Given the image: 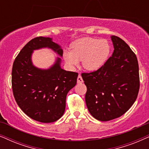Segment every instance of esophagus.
I'll list each match as a JSON object with an SVG mask.
<instances>
[{
	"label": "esophagus",
	"instance_id": "esophagus-1",
	"mask_svg": "<svg viewBox=\"0 0 149 149\" xmlns=\"http://www.w3.org/2000/svg\"><path fill=\"white\" fill-rule=\"evenodd\" d=\"M83 82V80L81 77V75H79L78 77H77V83H82Z\"/></svg>",
	"mask_w": 149,
	"mask_h": 149
}]
</instances>
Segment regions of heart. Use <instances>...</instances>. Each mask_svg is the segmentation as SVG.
I'll return each instance as SVG.
<instances>
[{
    "instance_id": "heart-1",
    "label": "heart",
    "mask_w": 149,
    "mask_h": 149,
    "mask_svg": "<svg viewBox=\"0 0 149 149\" xmlns=\"http://www.w3.org/2000/svg\"><path fill=\"white\" fill-rule=\"evenodd\" d=\"M110 52L111 46L108 40L86 37L75 41L71 46V51H64L63 57L70 68L78 66L79 61L82 60L83 68L93 71L102 66Z\"/></svg>"
}]
</instances>
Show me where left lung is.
I'll return each mask as SVG.
<instances>
[{"label": "left lung", "mask_w": 149, "mask_h": 149, "mask_svg": "<svg viewBox=\"0 0 149 149\" xmlns=\"http://www.w3.org/2000/svg\"><path fill=\"white\" fill-rule=\"evenodd\" d=\"M112 56L98 70L81 74L87 87L85 102L95 119L107 121L121 117L133 105L140 88L138 62L129 45L112 36Z\"/></svg>", "instance_id": "1"}]
</instances>
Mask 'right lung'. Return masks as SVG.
I'll return each instance as SVG.
<instances>
[{
	"label": "right lung",
	"mask_w": 149,
	"mask_h": 149,
	"mask_svg": "<svg viewBox=\"0 0 149 149\" xmlns=\"http://www.w3.org/2000/svg\"><path fill=\"white\" fill-rule=\"evenodd\" d=\"M45 47L62 56L63 50L52 38H33L15 59L11 83L16 102L26 115L41 123H52L64 115L67 93L76 85L78 73L61 68L60 58L47 70L34 66L31 60L32 52Z\"/></svg>",
	"instance_id": "1"
}]
</instances>
